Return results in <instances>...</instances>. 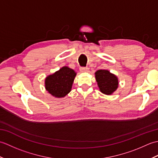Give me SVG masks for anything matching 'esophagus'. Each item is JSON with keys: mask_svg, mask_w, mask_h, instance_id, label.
<instances>
[{"mask_svg": "<svg viewBox=\"0 0 158 158\" xmlns=\"http://www.w3.org/2000/svg\"><path fill=\"white\" fill-rule=\"evenodd\" d=\"M89 69L88 67H81L80 68V71L81 72H88Z\"/></svg>", "mask_w": 158, "mask_h": 158, "instance_id": "34e87169", "label": "esophagus"}]
</instances>
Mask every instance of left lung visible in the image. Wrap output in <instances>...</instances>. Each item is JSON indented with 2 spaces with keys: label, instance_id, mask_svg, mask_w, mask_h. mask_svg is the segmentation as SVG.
I'll return each instance as SVG.
<instances>
[{
  "label": "left lung",
  "instance_id": "left-lung-1",
  "mask_svg": "<svg viewBox=\"0 0 158 158\" xmlns=\"http://www.w3.org/2000/svg\"><path fill=\"white\" fill-rule=\"evenodd\" d=\"M96 80L102 93L110 95L118 88V79L107 70H98L95 73Z\"/></svg>",
  "mask_w": 158,
  "mask_h": 158
}]
</instances>
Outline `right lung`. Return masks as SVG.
<instances>
[{
    "mask_svg": "<svg viewBox=\"0 0 158 158\" xmlns=\"http://www.w3.org/2000/svg\"><path fill=\"white\" fill-rule=\"evenodd\" d=\"M76 74L74 70L68 66H63L58 71L46 77L45 89L53 96L63 98L71 90Z\"/></svg>",
    "mask_w": 158,
    "mask_h": 158,
    "instance_id": "obj_1",
    "label": "right lung"
}]
</instances>
